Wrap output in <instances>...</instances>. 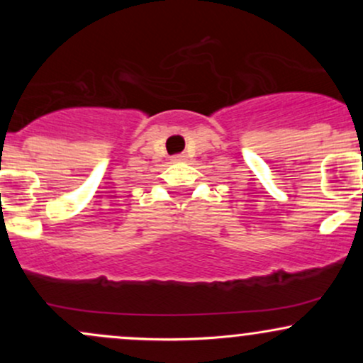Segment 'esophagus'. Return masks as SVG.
Returning a JSON list of instances; mask_svg holds the SVG:
<instances>
[{
  "label": "esophagus",
  "mask_w": 363,
  "mask_h": 363,
  "mask_svg": "<svg viewBox=\"0 0 363 363\" xmlns=\"http://www.w3.org/2000/svg\"><path fill=\"white\" fill-rule=\"evenodd\" d=\"M187 158L186 153H177V155H172V162H184Z\"/></svg>",
  "instance_id": "1"
}]
</instances>
